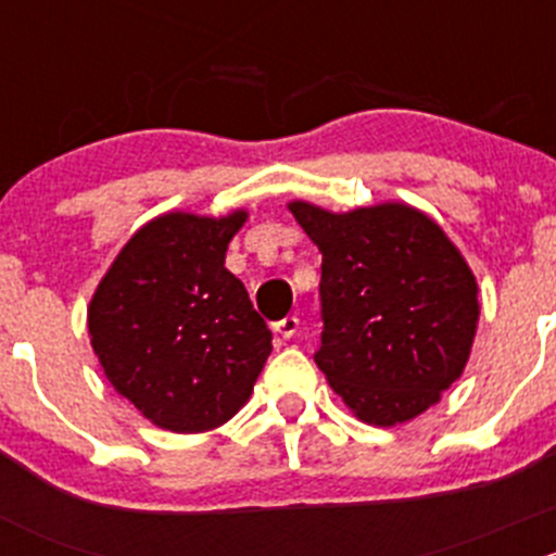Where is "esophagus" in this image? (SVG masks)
I'll use <instances>...</instances> for the list:
<instances>
[{"label":"esophagus","instance_id":"34e87169","mask_svg":"<svg viewBox=\"0 0 556 556\" xmlns=\"http://www.w3.org/2000/svg\"><path fill=\"white\" fill-rule=\"evenodd\" d=\"M299 325H301V319L295 317V314H288V317L271 323V330L279 336V339H293V336L299 333Z\"/></svg>","mask_w":556,"mask_h":556}]
</instances>
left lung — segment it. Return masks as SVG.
Instances as JSON below:
<instances>
[{
  "mask_svg": "<svg viewBox=\"0 0 556 556\" xmlns=\"http://www.w3.org/2000/svg\"><path fill=\"white\" fill-rule=\"evenodd\" d=\"M323 252L314 363L361 422L419 417L457 382L479 328V285L444 228L403 201L330 212L290 201Z\"/></svg>",
  "mask_w": 556,
  "mask_h": 556,
  "instance_id": "obj_1",
  "label": "left lung"
}]
</instances>
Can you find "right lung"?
<instances>
[{
	"mask_svg": "<svg viewBox=\"0 0 556 556\" xmlns=\"http://www.w3.org/2000/svg\"><path fill=\"white\" fill-rule=\"evenodd\" d=\"M247 210H174L144 223L110 263L88 304V336L106 382L172 433H206L250 401L271 355L226 250Z\"/></svg>",
	"mask_w": 556,
	"mask_h": 556,
	"instance_id": "add662e5",
	"label": "right lung"
}]
</instances>
